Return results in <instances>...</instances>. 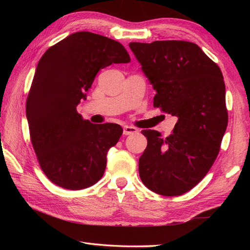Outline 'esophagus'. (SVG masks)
I'll list each match as a JSON object with an SVG mask.
<instances>
[{
	"label": "esophagus",
	"instance_id": "34e87169",
	"mask_svg": "<svg viewBox=\"0 0 250 250\" xmlns=\"http://www.w3.org/2000/svg\"><path fill=\"white\" fill-rule=\"evenodd\" d=\"M138 130L134 126H130V125H125L124 126V134L125 135H130V134H134L137 133Z\"/></svg>",
	"mask_w": 250,
	"mask_h": 250
}]
</instances>
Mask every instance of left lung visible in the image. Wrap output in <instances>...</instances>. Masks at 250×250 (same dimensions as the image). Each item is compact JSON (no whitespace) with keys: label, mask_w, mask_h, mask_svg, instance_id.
<instances>
[{"label":"left lung","mask_w":250,"mask_h":250,"mask_svg":"<svg viewBox=\"0 0 250 250\" xmlns=\"http://www.w3.org/2000/svg\"><path fill=\"white\" fill-rule=\"evenodd\" d=\"M156 91L153 105L176 116L172 134L142 130L147 146L139 174L147 188L182 195L204 179L221 150L228 124L221 68L196 44L185 41L130 43Z\"/></svg>","instance_id":"1"}]
</instances>
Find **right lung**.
Masks as SVG:
<instances>
[{"label": "right lung", "mask_w": 250, "mask_h": 250, "mask_svg": "<svg viewBox=\"0 0 250 250\" xmlns=\"http://www.w3.org/2000/svg\"><path fill=\"white\" fill-rule=\"evenodd\" d=\"M130 61L119 42L90 32L71 34L40 59L26 117L37 161L54 184L76 191L103 177L107 152L124 130L117 124L92 125L76 108L100 69Z\"/></svg>", "instance_id": "add662e5"}]
</instances>
